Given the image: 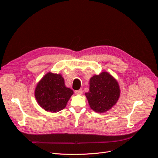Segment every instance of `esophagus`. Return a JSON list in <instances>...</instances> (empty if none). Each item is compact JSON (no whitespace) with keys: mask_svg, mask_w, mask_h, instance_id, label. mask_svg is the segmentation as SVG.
<instances>
[{"mask_svg":"<svg viewBox=\"0 0 158 158\" xmlns=\"http://www.w3.org/2000/svg\"><path fill=\"white\" fill-rule=\"evenodd\" d=\"M75 93L76 94H81L83 93V90L82 89H79V90H75Z\"/></svg>","mask_w":158,"mask_h":158,"instance_id":"esophagus-1","label":"esophagus"}]
</instances>
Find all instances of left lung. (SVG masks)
Wrapping results in <instances>:
<instances>
[{"mask_svg":"<svg viewBox=\"0 0 158 158\" xmlns=\"http://www.w3.org/2000/svg\"><path fill=\"white\" fill-rule=\"evenodd\" d=\"M89 84V92L85 96L90 108L96 112H106L117 103L120 96L119 86L109 73L94 75L90 79Z\"/></svg>","mask_w":158,"mask_h":158,"instance_id":"left-lung-1","label":"left lung"}]
</instances>
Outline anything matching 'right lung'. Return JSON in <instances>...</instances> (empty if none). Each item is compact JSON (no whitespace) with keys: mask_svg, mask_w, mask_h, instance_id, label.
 Instances as JSON below:
<instances>
[{"mask_svg":"<svg viewBox=\"0 0 158 158\" xmlns=\"http://www.w3.org/2000/svg\"><path fill=\"white\" fill-rule=\"evenodd\" d=\"M73 91L66 87L61 74L48 72L40 80L35 90L38 104L44 110L58 112L63 110Z\"/></svg>","mask_w":158,"mask_h":158,"instance_id":"1","label":"right lung"}]
</instances>
